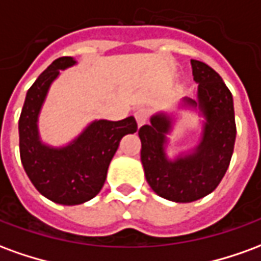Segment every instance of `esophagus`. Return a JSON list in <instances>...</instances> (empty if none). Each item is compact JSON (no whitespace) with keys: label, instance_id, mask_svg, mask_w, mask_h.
I'll use <instances>...</instances> for the list:
<instances>
[{"label":"esophagus","instance_id":"34e87169","mask_svg":"<svg viewBox=\"0 0 261 261\" xmlns=\"http://www.w3.org/2000/svg\"><path fill=\"white\" fill-rule=\"evenodd\" d=\"M148 114H149V112H148L147 109H144V108H138L136 112H134V116H136L137 124H138V127H141V125H144L145 123H147Z\"/></svg>","mask_w":261,"mask_h":261}]
</instances>
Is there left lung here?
Masks as SVG:
<instances>
[{
    "label": "left lung",
    "mask_w": 261,
    "mask_h": 261,
    "mask_svg": "<svg viewBox=\"0 0 261 261\" xmlns=\"http://www.w3.org/2000/svg\"><path fill=\"white\" fill-rule=\"evenodd\" d=\"M197 99L183 97L175 110L158 112L149 124L138 130L141 162L148 185L159 197L175 202H192L213 193L229 166L236 138L233 99L222 78L210 65L192 60ZM181 111L202 117L194 147L175 150L169 136Z\"/></svg>",
    "instance_id": "8db88e82"
}]
</instances>
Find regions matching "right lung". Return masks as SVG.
<instances>
[{"instance_id":"add662e5","label":"right lung","mask_w":261,"mask_h":261,"mask_svg":"<svg viewBox=\"0 0 261 261\" xmlns=\"http://www.w3.org/2000/svg\"><path fill=\"white\" fill-rule=\"evenodd\" d=\"M76 65L72 57L53 61L39 75L25 97L19 117L20 161L37 192L63 205L89 201L102 190L109 165L121 138L137 131L136 119L93 120L64 145L44 142L39 117L53 82L61 71Z\"/></svg>"}]
</instances>
